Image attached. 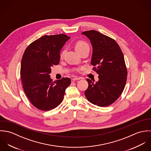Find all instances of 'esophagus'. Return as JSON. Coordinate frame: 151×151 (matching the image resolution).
Returning a JSON list of instances; mask_svg holds the SVG:
<instances>
[{
	"label": "esophagus",
	"instance_id": "34e87169",
	"mask_svg": "<svg viewBox=\"0 0 151 151\" xmlns=\"http://www.w3.org/2000/svg\"><path fill=\"white\" fill-rule=\"evenodd\" d=\"M80 80V78H73L71 79V81L74 82V81H75L76 80Z\"/></svg>",
	"mask_w": 151,
	"mask_h": 151
}]
</instances>
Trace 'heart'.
<instances>
[{"mask_svg":"<svg viewBox=\"0 0 151 151\" xmlns=\"http://www.w3.org/2000/svg\"><path fill=\"white\" fill-rule=\"evenodd\" d=\"M75 49L77 52H78L80 50H81L84 49H89V45L88 43L83 41H78L75 44ZM65 50H63L60 53V58H63L65 55Z\"/></svg>","mask_w":151,"mask_h":151,"instance_id":"obj_1","label":"heart"}]
</instances>
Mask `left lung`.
Returning a JSON list of instances; mask_svg holds the SVG:
<instances>
[{
  "label": "left lung",
  "instance_id": "8db88e82",
  "mask_svg": "<svg viewBox=\"0 0 151 151\" xmlns=\"http://www.w3.org/2000/svg\"><path fill=\"white\" fill-rule=\"evenodd\" d=\"M90 40L92 46L91 65L99 75V80L86 79L88 87L85 95L89 102L105 107L113 104L123 92L127 81V71L124 55L113 39L97 31L81 33Z\"/></svg>",
  "mask_w": 151,
  "mask_h": 151
}]
</instances>
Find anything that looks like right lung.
I'll return each instance as SVG.
<instances>
[{"label":"right lung","mask_w":151,"mask_h":151,"mask_svg":"<svg viewBox=\"0 0 151 151\" xmlns=\"http://www.w3.org/2000/svg\"><path fill=\"white\" fill-rule=\"evenodd\" d=\"M70 38L65 34L44 35L25 49L21 63L23 89L31 104L43 111L56 108L62 102L71 79L62 78L53 82L51 67L59 65L60 53Z\"/></svg>","instance_id":"obj_1"}]
</instances>
